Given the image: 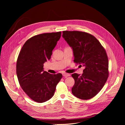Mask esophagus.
Here are the masks:
<instances>
[{"instance_id":"34e87169","label":"esophagus","mask_w":125,"mask_h":125,"mask_svg":"<svg viewBox=\"0 0 125 125\" xmlns=\"http://www.w3.org/2000/svg\"><path fill=\"white\" fill-rule=\"evenodd\" d=\"M63 75L64 77H68V76H70V74H69V73H63Z\"/></svg>"}]
</instances>
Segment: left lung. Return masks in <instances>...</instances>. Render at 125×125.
<instances>
[{"label": "left lung", "instance_id": "obj_1", "mask_svg": "<svg viewBox=\"0 0 125 125\" xmlns=\"http://www.w3.org/2000/svg\"><path fill=\"white\" fill-rule=\"evenodd\" d=\"M62 33L63 37L73 49L74 62L85 67L82 75L75 73L71 75L75 81L72 93L81 99H91L102 89L109 75L106 51L99 41L88 33L78 31Z\"/></svg>", "mask_w": 125, "mask_h": 125}]
</instances>
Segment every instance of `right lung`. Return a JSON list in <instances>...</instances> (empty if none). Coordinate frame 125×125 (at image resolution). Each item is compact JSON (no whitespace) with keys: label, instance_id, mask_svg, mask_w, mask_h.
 Segmentation results:
<instances>
[{"label":"right lung","instance_id":"1","mask_svg":"<svg viewBox=\"0 0 125 125\" xmlns=\"http://www.w3.org/2000/svg\"><path fill=\"white\" fill-rule=\"evenodd\" d=\"M61 32L35 35L25 42L16 65L18 81L24 92L33 101L42 103L53 96L61 73L52 74L43 71V64L51 59Z\"/></svg>","mask_w":125,"mask_h":125}]
</instances>
